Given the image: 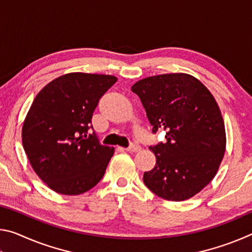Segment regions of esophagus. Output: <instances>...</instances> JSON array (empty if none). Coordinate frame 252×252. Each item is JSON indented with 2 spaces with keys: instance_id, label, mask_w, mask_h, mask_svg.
<instances>
[{
  "instance_id": "1",
  "label": "esophagus",
  "mask_w": 252,
  "mask_h": 252,
  "mask_svg": "<svg viewBox=\"0 0 252 252\" xmlns=\"http://www.w3.org/2000/svg\"><path fill=\"white\" fill-rule=\"evenodd\" d=\"M126 151L129 152H139L140 150H141V147L139 146V144H135V143H131L129 148L126 149Z\"/></svg>"
}]
</instances>
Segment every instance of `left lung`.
<instances>
[{"mask_svg": "<svg viewBox=\"0 0 252 252\" xmlns=\"http://www.w3.org/2000/svg\"><path fill=\"white\" fill-rule=\"evenodd\" d=\"M140 97L152 132L167 142L150 147L156 165L143 182L158 197L183 201L215 178L225 151L224 122L210 91L187 73L142 79L131 88Z\"/></svg>", "mask_w": 252, "mask_h": 252, "instance_id": "left-lung-1", "label": "left lung"}]
</instances>
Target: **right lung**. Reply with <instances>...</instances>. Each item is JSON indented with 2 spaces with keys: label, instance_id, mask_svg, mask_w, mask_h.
Segmentation results:
<instances>
[{
  "label": "right lung",
  "instance_id": "add662e5",
  "mask_svg": "<svg viewBox=\"0 0 252 252\" xmlns=\"http://www.w3.org/2000/svg\"><path fill=\"white\" fill-rule=\"evenodd\" d=\"M113 75L74 72L59 76L37 93L22 127V143L35 173L65 195L96 186L114 153L94 132L88 135L101 96L117 82Z\"/></svg>",
  "mask_w": 252,
  "mask_h": 252
}]
</instances>
